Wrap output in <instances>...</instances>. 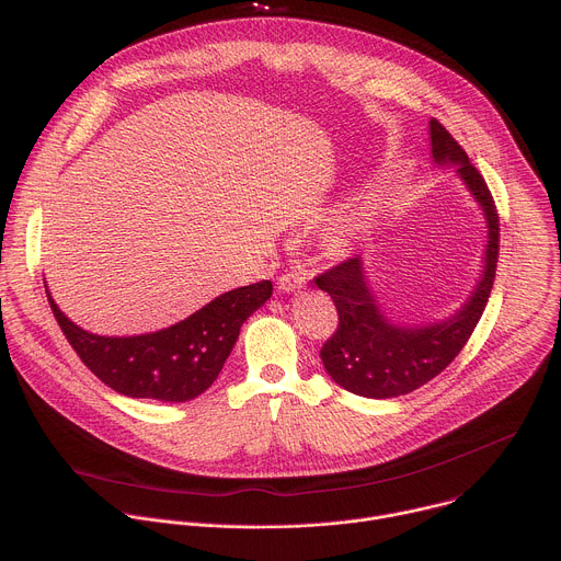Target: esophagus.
<instances>
[{
    "mask_svg": "<svg viewBox=\"0 0 561 561\" xmlns=\"http://www.w3.org/2000/svg\"><path fill=\"white\" fill-rule=\"evenodd\" d=\"M304 282H306V277H304V273H299V271H286V273H282L279 279H277L279 290H284V293H293V290L301 288Z\"/></svg>",
    "mask_w": 561,
    "mask_h": 561,
    "instance_id": "obj_1",
    "label": "esophagus"
}]
</instances>
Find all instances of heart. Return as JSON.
<instances>
[{
	"label": "heart",
	"instance_id": "heart-1",
	"mask_svg": "<svg viewBox=\"0 0 561 561\" xmlns=\"http://www.w3.org/2000/svg\"><path fill=\"white\" fill-rule=\"evenodd\" d=\"M364 219H366V210H351L340 224H337V228H335V234H340V237H348L353 230H357L362 224H364Z\"/></svg>",
	"mask_w": 561,
	"mask_h": 561
}]
</instances>
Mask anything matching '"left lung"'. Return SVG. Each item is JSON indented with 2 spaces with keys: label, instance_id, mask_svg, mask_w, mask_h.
<instances>
[{
  "label": "left lung",
  "instance_id": "8db88e82",
  "mask_svg": "<svg viewBox=\"0 0 561 561\" xmlns=\"http://www.w3.org/2000/svg\"><path fill=\"white\" fill-rule=\"evenodd\" d=\"M431 144L435 162L457 164V173L484 208L489 219L484 277L461 310L446 322L409 329L390 324L379 312L366 286L359 255L319 273L314 284L331 295L340 317L335 333L324 342L319 355L340 386L362 397H399L437 377L470 340L493 290L500 257V215L495 199L482 173L468 162L466 150L437 119H431Z\"/></svg>",
  "mask_w": 561,
  "mask_h": 561
}]
</instances>
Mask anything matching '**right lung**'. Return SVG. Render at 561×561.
Masks as SVG:
<instances>
[{
  "instance_id": "1",
  "label": "right lung",
  "mask_w": 561,
  "mask_h": 561,
  "mask_svg": "<svg viewBox=\"0 0 561 561\" xmlns=\"http://www.w3.org/2000/svg\"><path fill=\"white\" fill-rule=\"evenodd\" d=\"M273 295L262 279L228 290L184 322L137 337H100L75 327L48 295L57 324L87 368L113 390L159 402H188L224 368L239 329Z\"/></svg>"
}]
</instances>
